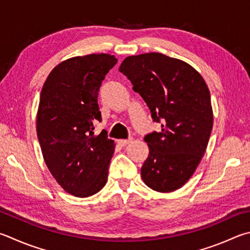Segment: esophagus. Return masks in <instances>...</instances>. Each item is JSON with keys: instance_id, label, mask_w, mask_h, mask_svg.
Segmentation results:
<instances>
[{"instance_id": "esophagus-1", "label": "esophagus", "mask_w": 250, "mask_h": 250, "mask_svg": "<svg viewBox=\"0 0 250 250\" xmlns=\"http://www.w3.org/2000/svg\"><path fill=\"white\" fill-rule=\"evenodd\" d=\"M131 141H132V139H126V140H118L117 142L119 145H121V146H125V145H128Z\"/></svg>"}]
</instances>
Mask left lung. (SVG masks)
<instances>
[{
	"label": "left lung",
	"mask_w": 250,
	"mask_h": 250,
	"mask_svg": "<svg viewBox=\"0 0 250 250\" xmlns=\"http://www.w3.org/2000/svg\"><path fill=\"white\" fill-rule=\"evenodd\" d=\"M119 71L162 125L144 137L149 154L142 179L155 191H174L191 177L207 149L213 126L210 90L191 65L157 52L125 58Z\"/></svg>",
	"instance_id": "obj_1"
}]
</instances>
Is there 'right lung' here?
<instances>
[{"label": "right lung", "mask_w": 250, "mask_h": 250, "mask_svg": "<svg viewBox=\"0 0 250 250\" xmlns=\"http://www.w3.org/2000/svg\"><path fill=\"white\" fill-rule=\"evenodd\" d=\"M117 59L106 53L75 57L49 74L40 94L37 137L48 168L75 197L97 193L106 185L115 143L106 132L94 134L102 121L98 90Z\"/></svg>", "instance_id": "add662e5"}]
</instances>
